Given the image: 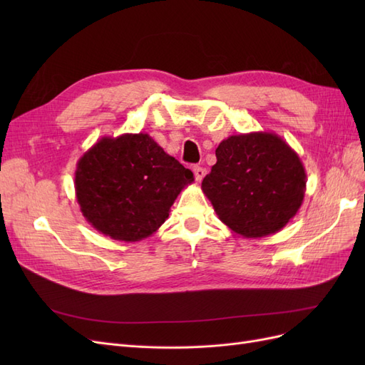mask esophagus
I'll use <instances>...</instances> for the list:
<instances>
[{"label": "esophagus", "mask_w": 365, "mask_h": 365, "mask_svg": "<svg viewBox=\"0 0 365 365\" xmlns=\"http://www.w3.org/2000/svg\"><path fill=\"white\" fill-rule=\"evenodd\" d=\"M193 173H195L196 181H201V180L204 178V176H205L207 170H205L204 168H201V165H195V168H193Z\"/></svg>", "instance_id": "1"}]
</instances>
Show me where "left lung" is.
Here are the masks:
<instances>
[{"label":"left lung","instance_id":"left-lung-1","mask_svg":"<svg viewBox=\"0 0 365 365\" xmlns=\"http://www.w3.org/2000/svg\"><path fill=\"white\" fill-rule=\"evenodd\" d=\"M201 189L217 217L236 235L277 233L300 210L306 170L298 153L274 132L230 135Z\"/></svg>","mask_w":365,"mask_h":365}]
</instances>
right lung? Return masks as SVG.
I'll return each instance as SVG.
<instances>
[{
	"label": "right lung",
	"mask_w": 365,
	"mask_h": 365,
	"mask_svg": "<svg viewBox=\"0 0 365 365\" xmlns=\"http://www.w3.org/2000/svg\"><path fill=\"white\" fill-rule=\"evenodd\" d=\"M193 173L149 134L102 137L77 161L74 189L83 217L98 233L138 242L165 222Z\"/></svg>",
	"instance_id": "right-lung-1"
}]
</instances>
